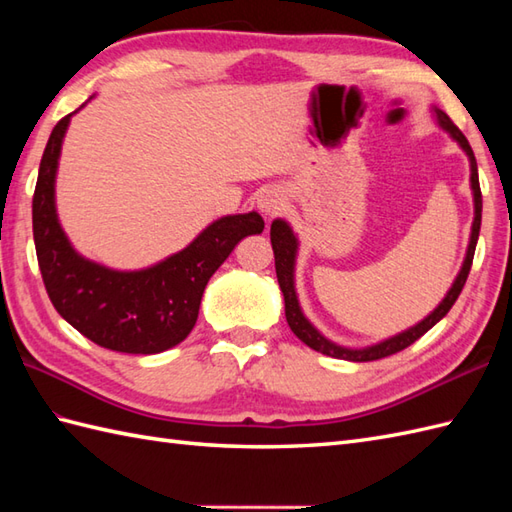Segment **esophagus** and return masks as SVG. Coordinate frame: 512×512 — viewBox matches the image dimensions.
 I'll use <instances>...</instances> for the list:
<instances>
[{
	"label": "esophagus",
	"instance_id": "obj_1",
	"mask_svg": "<svg viewBox=\"0 0 512 512\" xmlns=\"http://www.w3.org/2000/svg\"><path fill=\"white\" fill-rule=\"evenodd\" d=\"M257 206H259V211H262L264 215L273 217V215L284 211L286 198H284V193L277 191V189H266L262 195H259Z\"/></svg>",
	"mask_w": 512,
	"mask_h": 512
}]
</instances>
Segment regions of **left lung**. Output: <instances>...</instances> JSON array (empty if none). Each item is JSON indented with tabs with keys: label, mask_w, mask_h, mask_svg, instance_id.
Instances as JSON below:
<instances>
[{
	"label": "left lung",
	"mask_w": 512,
	"mask_h": 512,
	"mask_svg": "<svg viewBox=\"0 0 512 512\" xmlns=\"http://www.w3.org/2000/svg\"><path fill=\"white\" fill-rule=\"evenodd\" d=\"M431 112L436 116L438 127H442L455 143L462 147L471 162V191H473V224H471V237H469V246H466V257L462 262V268L458 277L451 284L449 292L444 295V299L438 303V308L431 314H427L422 321L416 325H411L409 330L400 332L396 336H389L385 341H378L374 345L367 347H345L330 341L328 336H323L310 319L303 314L301 303L297 297V286H295V266H297V253H299V239L292 231V226L277 217V220L270 224V244H273V253H275V270H277V281L279 288L284 292V303H286V321L290 325V330L297 334V339L306 343L312 350H317L325 356L332 358H343V361H352V363H367V361H378V358H385L396 354L400 350H405L413 341H418L424 332H429L433 325H436L440 319L447 317V312L453 308V303L458 301L460 292L466 284V277H469V270L473 264V255H475V246H477V237H480V224H482V191H480V178H477V162L473 156V149L469 145V140L464 138L458 127L453 125L451 118L438 110L436 105H431Z\"/></svg>",
	"instance_id": "obj_1"
}]
</instances>
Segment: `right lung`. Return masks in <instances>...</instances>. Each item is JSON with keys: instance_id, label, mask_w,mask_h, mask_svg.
Returning a JSON list of instances; mask_svg holds the SVG:
<instances>
[{"instance_id": "add662e5", "label": "right lung", "mask_w": 512, "mask_h": 512, "mask_svg": "<svg viewBox=\"0 0 512 512\" xmlns=\"http://www.w3.org/2000/svg\"><path fill=\"white\" fill-rule=\"evenodd\" d=\"M76 112L54 125L32 198L43 284L61 317L96 345L125 354H160L187 339L209 279L244 237L264 231V220L257 211L224 215L189 246L140 270H114L85 259L61 228L54 200L61 145Z\"/></svg>"}]
</instances>
